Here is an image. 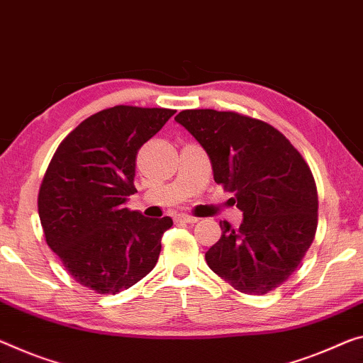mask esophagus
<instances>
[{"label":"esophagus","mask_w":363,"mask_h":363,"mask_svg":"<svg viewBox=\"0 0 363 363\" xmlns=\"http://www.w3.org/2000/svg\"><path fill=\"white\" fill-rule=\"evenodd\" d=\"M177 220L185 222V224H194V222H198L196 217L188 216V214H178V216H177Z\"/></svg>","instance_id":"1"}]
</instances>
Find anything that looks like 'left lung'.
I'll use <instances>...</instances> for the list:
<instances>
[{
  "label": "left lung",
  "instance_id": "obj_1",
  "mask_svg": "<svg viewBox=\"0 0 363 363\" xmlns=\"http://www.w3.org/2000/svg\"><path fill=\"white\" fill-rule=\"evenodd\" d=\"M175 121L206 150L214 182L233 193L243 213L238 228L220 220L222 235L206 252V263L240 292L274 291L315 238L318 194L310 167L261 120L204 108L183 110Z\"/></svg>",
  "mask_w": 363,
  "mask_h": 363
}]
</instances>
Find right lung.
Segmentation results:
<instances>
[{
    "label": "right lung",
    "instance_id": "add662e5",
    "mask_svg": "<svg viewBox=\"0 0 363 363\" xmlns=\"http://www.w3.org/2000/svg\"><path fill=\"white\" fill-rule=\"evenodd\" d=\"M175 110L116 105L72 130L60 144L38 191L48 247L69 274L99 294L135 286L154 269L160 240L174 225L126 208L136 191L138 150Z\"/></svg>",
    "mask_w": 363,
    "mask_h": 363
}]
</instances>
